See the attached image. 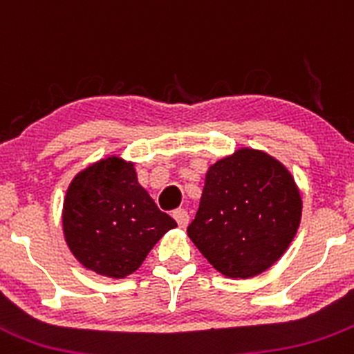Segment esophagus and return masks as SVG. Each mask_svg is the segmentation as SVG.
<instances>
[{
  "label": "esophagus",
  "mask_w": 354,
  "mask_h": 354,
  "mask_svg": "<svg viewBox=\"0 0 354 354\" xmlns=\"http://www.w3.org/2000/svg\"><path fill=\"white\" fill-rule=\"evenodd\" d=\"M174 218L177 220L178 227H185L189 223V213L185 212V209L178 208V209H176V212H174Z\"/></svg>",
  "instance_id": "34e87169"
}]
</instances>
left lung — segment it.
Returning <instances> with one entry per match:
<instances>
[{
    "mask_svg": "<svg viewBox=\"0 0 354 354\" xmlns=\"http://www.w3.org/2000/svg\"><path fill=\"white\" fill-rule=\"evenodd\" d=\"M299 220L301 196L286 167L239 149L209 167L187 236L220 274L248 279L284 254Z\"/></svg>",
    "mask_w": 354,
    "mask_h": 354,
    "instance_id": "8db88e82",
    "label": "left lung"
}]
</instances>
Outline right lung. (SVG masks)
Listing matches in <instances>:
<instances>
[{"label":"right lung","mask_w":354,"mask_h":354,"mask_svg":"<svg viewBox=\"0 0 354 354\" xmlns=\"http://www.w3.org/2000/svg\"><path fill=\"white\" fill-rule=\"evenodd\" d=\"M177 227L139 185L132 163L101 160L72 180L63 232L73 257L100 275L120 279L141 267L167 230Z\"/></svg>","instance_id":"obj_1"}]
</instances>
